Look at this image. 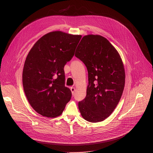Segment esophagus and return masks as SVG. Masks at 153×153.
<instances>
[{
  "instance_id": "esophagus-1",
  "label": "esophagus",
  "mask_w": 153,
  "mask_h": 153,
  "mask_svg": "<svg viewBox=\"0 0 153 153\" xmlns=\"http://www.w3.org/2000/svg\"><path fill=\"white\" fill-rule=\"evenodd\" d=\"M70 90H71V91L72 93L73 94V93H74V92L75 91V88H74V87H71V88H70Z\"/></svg>"
}]
</instances>
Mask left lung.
I'll return each instance as SVG.
<instances>
[{
  "instance_id": "left-lung-1",
  "label": "left lung",
  "mask_w": 153,
  "mask_h": 153,
  "mask_svg": "<svg viewBox=\"0 0 153 153\" xmlns=\"http://www.w3.org/2000/svg\"><path fill=\"white\" fill-rule=\"evenodd\" d=\"M75 56L88 73L86 96L78 104L80 114L90 122H102L113 112L123 91L125 73L120 56L106 38L93 34L82 37Z\"/></svg>"
}]
</instances>
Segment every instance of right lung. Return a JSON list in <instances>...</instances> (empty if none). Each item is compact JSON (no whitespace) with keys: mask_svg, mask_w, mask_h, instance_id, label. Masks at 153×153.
<instances>
[{"mask_svg":"<svg viewBox=\"0 0 153 153\" xmlns=\"http://www.w3.org/2000/svg\"><path fill=\"white\" fill-rule=\"evenodd\" d=\"M81 35L60 31L40 38L26 58L22 73L25 96L34 110L47 117L62 114L71 97L65 86L64 66L73 57Z\"/></svg>","mask_w":153,"mask_h":153,"instance_id":"add662e5","label":"right lung"}]
</instances>
